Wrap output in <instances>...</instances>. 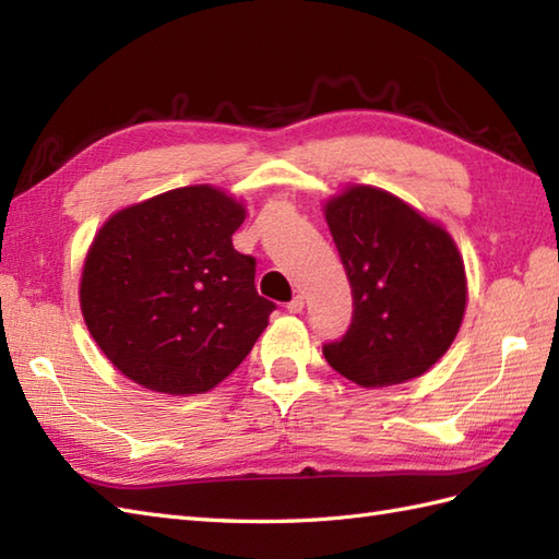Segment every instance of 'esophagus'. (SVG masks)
Here are the masks:
<instances>
[{
    "mask_svg": "<svg viewBox=\"0 0 559 559\" xmlns=\"http://www.w3.org/2000/svg\"><path fill=\"white\" fill-rule=\"evenodd\" d=\"M305 310V295H295V298L288 302V312L300 314Z\"/></svg>",
    "mask_w": 559,
    "mask_h": 559,
    "instance_id": "34e87169",
    "label": "esophagus"
}]
</instances>
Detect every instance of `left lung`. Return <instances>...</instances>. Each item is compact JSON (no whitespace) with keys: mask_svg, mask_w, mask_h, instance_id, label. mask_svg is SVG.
<instances>
[{"mask_svg":"<svg viewBox=\"0 0 559 559\" xmlns=\"http://www.w3.org/2000/svg\"><path fill=\"white\" fill-rule=\"evenodd\" d=\"M353 288L348 334L324 358L362 389L425 374L454 343L468 302L463 257L442 223L372 185L324 201Z\"/></svg>","mask_w":559,"mask_h":559,"instance_id":"obj_1","label":"left lung"}]
</instances>
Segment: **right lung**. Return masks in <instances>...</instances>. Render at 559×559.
Instances as JSON below:
<instances>
[{
    "label": "right lung",
    "instance_id": "add662e5",
    "mask_svg": "<svg viewBox=\"0 0 559 559\" xmlns=\"http://www.w3.org/2000/svg\"><path fill=\"white\" fill-rule=\"evenodd\" d=\"M242 201L189 185L115 211L83 259L88 334L134 384L206 394L247 353L276 305L254 288V259L233 247Z\"/></svg>",
    "mask_w": 559,
    "mask_h": 559
}]
</instances>
